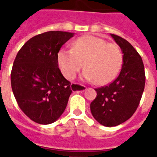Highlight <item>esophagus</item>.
<instances>
[{
	"label": "esophagus",
	"mask_w": 157,
	"mask_h": 157,
	"mask_svg": "<svg viewBox=\"0 0 157 157\" xmlns=\"http://www.w3.org/2000/svg\"><path fill=\"white\" fill-rule=\"evenodd\" d=\"M71 88L73 91H80V92H83V91H85L86 87L85 86L83 85H80V84H72L71 86Z\"/></svg>",
	"instance_id": "esophagus-1"
}]
</instances>
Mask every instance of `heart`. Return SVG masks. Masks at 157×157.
<instances>
[{"label":"heart","mask_w":157,"mask_h":157,"mask_svg":"<svg viewBox=\"0 0 157 157\" xmlns=\"http://www.w3.org/2000/svg\"><path fill=\"white\" fill-rule=\"evenodd\" d=\"M62 74L73 80L83 67L82 78L98 86L112 82L120 71L123 55L118 46L94 35H85L74 41L72 48H61L57 54Z\"/></svg>","instance_id":"heart-1"}]
</instances>
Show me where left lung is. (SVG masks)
<instances>
[{"label":"left lung","instance_id":"obj_1","mask_svg":"<svg viewBox=\"0 0 157 157\" xmlns=\"http://www.w3.org/2000/svg\"><path fill=\"white\" fill-rule=\"evenodd\" d=\"M123 52V65L117 78L109 86L95 89L90 105L93 118L106 127L120 124L138 108L145 83V67L140 55L127 40L111 33Z\"/></svg>","mask_w":157,"mask_h":157}]
</instances>
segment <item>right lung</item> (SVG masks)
Instances as JSON below:
<instances>
[{
    "label": "right lung",
    "mask_w": 157,
    "mask_h": 157,
    "mask_svg": "<svg viewBox=\"0 0 157 157\" xmlns=\"http://www.w3.org/2000/svg\"><path fill=\"white\" fill-rule=\"evenodd\" d=\"M74 33L49 31L27 41L16 56L11 83L19 108L33 121L49 124L65 111L71 82L59 69L57 54Z\"/></svg>",
    "instance_id": "right-lung-1"
}]
</instances>
